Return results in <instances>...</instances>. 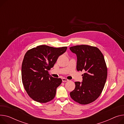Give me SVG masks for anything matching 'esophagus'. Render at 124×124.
<instances>
[{"label":"esophagus","mask_w":124,"mask_h":124,"mask_svg":"<svg viewBox=\"0 0 124 124\" xmlns=\"http://www.w3.org/2000/svg\"><path fill=\"white\" fill-rule=\"evenodd\" d=\"M62 82H67V81H69V80H68L67 79H66V78H62Z\"/></svg>","instance_id":"obj_1"}]
</instances>
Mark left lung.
I'll list each match as a JSON object with an SVG mask.
<instances>
[{
  "label": "left lung",
  "mask_w": 124,
  "mask_h": 124,
  "mask_svg": "<svg viewBox=\"0 0 124 124\" xmlns=\"http://www.w3.org/2000/svg\"><path fill=\"white\" fill-rule=\"evenodd\" d=\"M70 50L77 55V71L85 72L82 82H75L70 96L80 104H88L100 96L106 83L107 68L104 56L98 48L87 45L72 46Z\"/></svg>",
  "instance_id": "left-lung-1"
}]
</instances>
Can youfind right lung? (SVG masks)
Wrapping results in <instances>:
<instances>
[{
    "instance_id": "obj_1",
    "label": "right lung",
    "mask_w": 124,
    "mask_h": 124,
    "mask_svg": "<svg viewBox=\"0 0 124 124\" xmlns=\"http://www.w3.org/2000/svg\"><path fill=\"white\" fill-rule=\"evenodd\" d=\"M67 48L42 45L30 49L25 54L21 67L22 83L33 100L44 103L55 97L56 89L61 84L62 79L50 76L48 70L54 66L58 58Z\"/></svg>"
}]
</instances>
